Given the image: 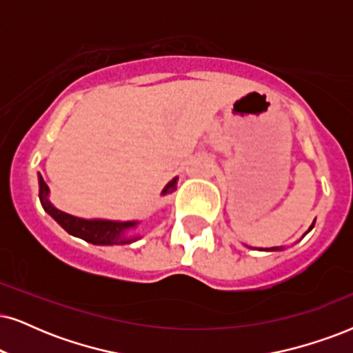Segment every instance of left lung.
Segmentation results:
<instances>
[{
  "instance_id": "8db88e82",
  "label": "left lung",
  "mask_w": 353,
  "mask_h": 353,
  "mask_svg": "<svg viewBox=\"0 0 353 353\" xmlns=\"http://www.w3.org/2000/svg\"><path fill=\"white\" fill-rule=\"evenodd\" d=\"M313 226H314V225H311V228H313ZM311 228H310V230H311ZM276 249H279V248H272V249H267V251H276Z\"/></svg>"
}]
</instances>
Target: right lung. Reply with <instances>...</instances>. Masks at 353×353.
Listing matches in <instances>:
<instances>
[{"mask_svg":"<svg viewBox=\"0 0 353 353\" xmlns=\"http://www.w3.org/2000/svg\"><path fill=\"white\" fill-rule=\"evenodd\" d=\"M177 187V177L164 187L163 195L169 194ZM39 197L42 207L55 221L70 234L78 236L91 244H102V246H112V244H130L138 238H130L128 230L137 225V221H107V220H83L68 213L61 212L48 202V185L39 174Z\"/></svg>","mask_w":353,"mask_h":353,"instance_id":"1","label":"right lung"}]
</instances>
